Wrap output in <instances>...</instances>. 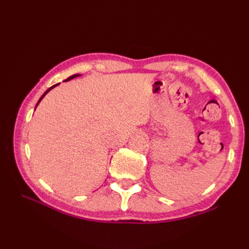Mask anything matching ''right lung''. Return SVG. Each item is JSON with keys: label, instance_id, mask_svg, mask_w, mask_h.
I'll use <instances>...</instances> for the list:
<instances>
[{"label": "right lung", "instance_id": "1", "mask_svg": "<svg viewBox=\"0 0 249 249\" xmlns=\"http://www.w3.org/2000/svg\"><path fill=\"white\" fill-rule=\"evenodd\" d=\"M78 76H81V75H72V76H71V77H70V78H67V79H66V80H65V81H70V80H71V79H73V78H76V77H78ZM57 84H59V83H57ZM57 84H54V86H52V87H51V88H49V89H47V91H46V92H45V93H44V95H43V96H41V97H40V98H39V100H38V103H37V105H36V107H37V106H38V104H39V103H40V100H41V99H43V98H44V96H45V95H46V94H47V93H48V92H49V91H50V89H53V88H54V87H56V86H57Z\"/></svg>", "mask_w": 249, "mask_h": 249}]
</instances>
